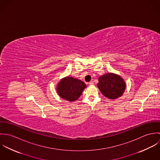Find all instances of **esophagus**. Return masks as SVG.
<instances>
[{"label":"esophagus","mask_w":160,"mask_h":160,"mask_svg":"<svg viewBox=\"0 0 160 160\" xmlns=\"http://www.w3.org/2000/svg\"><path fill=\"white\" fill-rule=\"evenodd\" d=\"M89 84L90 86H92V85H93V82L92 81L89 82Z\"/></svg>","instance_id":"1"}]
</instances>
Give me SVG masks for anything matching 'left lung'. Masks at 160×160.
I'll return each mask as SVG.
<instances>
[{
	"mask_svg": "<svg viewBox=\"0 0 160 160\" xmlns=\"http://www.w3.org/2000/svg\"><path fill=\"white\" fill-rule=\"evenodd\" d=\"M97 87L106 97L116 99L124 93L126 83L120 76L114 73H107L98 78Z\"/></svg>",
	"mask_w": 160,
	"mask_h": 160,
	"instance_id": "8db88e82",
	"label": "left lung"
}]
</instances>
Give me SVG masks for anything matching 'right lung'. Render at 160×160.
I'll list each match as a JSON object with an SVG mask.
<instances>
[{
    "label": "right lung",
    "mask_w": 160,
    "mask_h": 160,
    "mask_svg": "<svg viewBox=\"0 0 160 160\" xmlns=\"http://www.w3.org/2000/svg\"><path fill=\"white\" fill-rule=\"evenodd\" d=\"M86 88L84 82L72 77L63 78L58 84L57 91L61 98L69 102H74L79 98Z\"/></svg>",
    "instance_id": "1"
}]
</instances>
